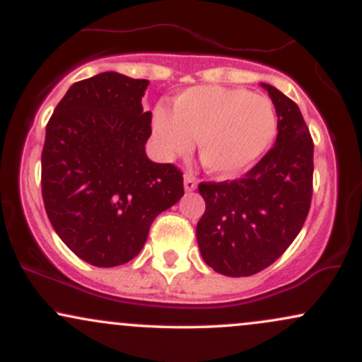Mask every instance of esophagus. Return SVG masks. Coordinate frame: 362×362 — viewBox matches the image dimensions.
<instances>
[{"label":"esophagus","instance_id":"obj_1","mask_svg":"<svg viewBox=\"0 0 362 362\" xmlns=\"http://www.w3.org/2000/svg\"><path fill=\"white\" fill-rule=\"evenodd\" d=\"M184 187L187 192H192V190L197 189V180H195V177L190 175V173H185L184 175Z\"/></svg>","mask_w":362,"mask_h":362}]
</instances>
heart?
Listing matches in <instances>:
<instances>
[{"instance_id":"obj_1","label":"heart","mask_w":362,"mask_h":362,"mask_svg":"<svg viewBox=\"0 0 362 362\" xmlns=\"http://www.w3.org/2000/svg\"><path fill=\"white\" fill-rule=\"evenodd\" d=\"M276 131L272 102L245 88L194 86L173 98L172 110L156 107L153 112L161 155H187L195 138L201 163L223 178L252 168L271 146Z\"/></svg>"}]
</instances>
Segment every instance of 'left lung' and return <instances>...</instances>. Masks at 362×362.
I'll return each instance as SVG.
<instances>
[{"instance_id":"8db88e82","label":"left lung","mask_w":362,"mask_h":362,"mask_svg":"<svg viewBox=\"0 0 362 362\" xmlns=\"http://www.w3.org/2000/svg\"><path fill=\"white\" fill-rule=\"evenodd\" d=\"M277 114V138L259 163L233 182H202L199 219L202 259L216 272L247 277L264 271L293 243L310 211L313 141L300 107L267 83Z\"/></svg>"}]
</instances>
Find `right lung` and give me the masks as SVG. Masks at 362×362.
<instances>
[{
  "instance_id": "obj_1",
  "label": "right lung",
  "mask_w": 362,
  "mask_h": 362,
  "mask_svg": "<svg viewBox=\"0 0 362 362\" xmlns=\"http://www.w3.org/2000/svg\"><path fill=\"white\" fill-rule=\"evenodd\" d=\"M148 80L115 71L74 83L54 109L42 149V197L54 231L95 267L132 260L155 218L184 195V177L146 156Z\"/></svg>"
}]
</instances>
